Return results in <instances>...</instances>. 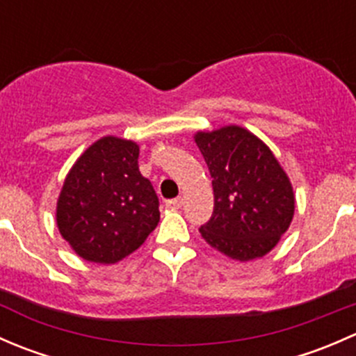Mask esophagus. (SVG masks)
<instances>
[{"mask_svg":"<svg viewBox=\"0 0 356 356\" xmlns=\"http://www.w3.org/2000/svg\"><path fill=\"white\" fill-rule=\"evenodd\" d=\"M167 208H181L182 204H184V200L182 198H175V200H168L167 203Z\"/></svg>","mask_w":356,"mask_h":356,"instance_id":"34e87169","label":"esophagus"}]
</instances>
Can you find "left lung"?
<instances>
[{
	"mask_svg": "<svg viewBox=\"0 0 356 356\" xmlns=\"http://www.w3.org/2000/svg\"><path fill=\"white\" fill-rule=\"evenodd\" d=\"M195 143L213 186V213L201 238L238 261L274 250L294 217L288 174L260 138L241 125L198 131Z\"/></svg>",
	"mask_w": 356,
	"mask_h": 356,
	"instance_id": "8db88e82",
	"label": "left lung"
}]
</instances>
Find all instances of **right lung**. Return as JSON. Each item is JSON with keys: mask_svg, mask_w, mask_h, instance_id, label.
<instances>
[{"mask_svg": "<svg viewBox=\"0 0 356 356\" xmlns=\"http://www.w3.org/2000/svg\"><path fill=\"white\" fill-rule=\"evenodd\" d=\"M139 145L105 136L75 160L56 201V225L81 258L117 264L160 222L158 196L138 165Z\"/></svg>", "mask_w": 356, "mask_h": 356, "instance_id": "1", "label": "right lung"}]
</instances>
